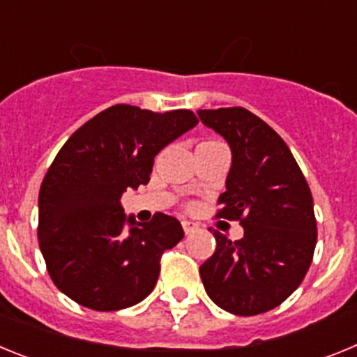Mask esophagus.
I'll use <instances>...</instances> for the list:
<instances>
[{
    "instance_id": "34e87169",
    "label": "esophagus",
    "mask_w": 357,
    "mask_h": 357,
    "mask_svg": "<svg viewBox=\"0 0 357 357\" xmlns=\"http://www.w3.org/2000/svg\"><path fill=\"white\" fill-rule=\"evenodd\" d=\"M182 229H184L185 234H191V232H195V230L198 229V225H197V223L188 222V220H185V222H182Z\"/></svg>"
}]
</instances>
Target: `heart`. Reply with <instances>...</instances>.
I'll return each mask as SVG.
<instances>
[{
    "instance_id": "b5f03b06",
    "label": "heart",
    "mask_w": 357,
    "mask_h": 357,
    "mask_svg": "<svg viewBox=\"0 0 357 357\" xmlns=\"http://www.w3.org/2000/svg\"><path fill=\"white\" fill-rule=\"evenodd\" d=\"M218 144H222V143H218V141H206V143H202L200 146H218Z\"/></svg>"
}]
</instances>
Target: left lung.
Segmentation results:
<instances>
[{
	"mask_svg": "<svg viewBox=\"0 0 357 357\" xmlns=\"http://www.w3.org/2000/svg\"><path fill=\"white\" fill-rule=\"evenodd\" d=\"M198 118L232 151L216 218L239 220L245 230L238 241L213 230L216 250L200 266L202 282L211 301L229 313H266L301 286L311 266L313 197L288 144L250 110H198Z\"/></svg>",
	"mask_w": 357,
	"mask_h": 357,
	"instance_id": "left-lung-1",
	"label": "left lung"
}]
</instances>
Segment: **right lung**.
<instances>
[{"instance_id":"add662e5","label":"right lung","mask_w":357,"mask_h":357,"mask_svg":"<svg viewBox=\"0 0 357 357\" xmlns=\"http://www.w3.org/2000/svg\"><path fill=\"white\" fill-rule=\"evenodd\" d=\"M191 110L151 112L114 105L66 141L39 191V247L55 286L94 311L139 304L155 288L160 255L184 238L157 213L137 223L123 213L127 189L150 182L153 159L197 127Z\"/></svg>"}]
</instances>
